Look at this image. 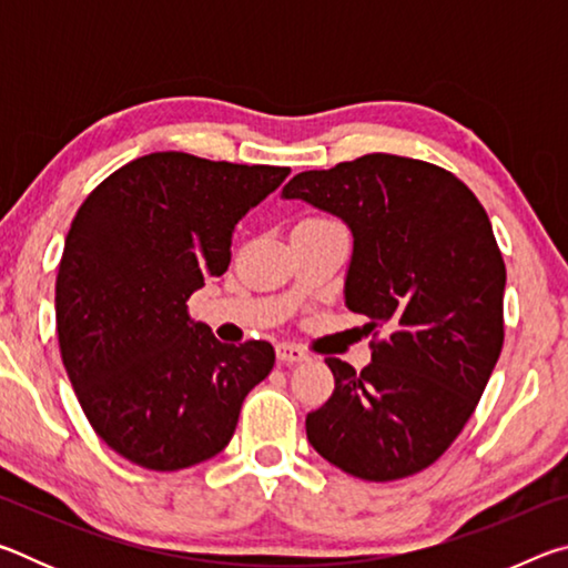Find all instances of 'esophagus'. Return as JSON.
Here are the masks:
<instances>
[{
	"label": "esophagus",
	"instance_id": "esophagus-1",
	"mask_svg": "<svg viewBox=\"0 0 568 568\" xmlns=\"http://www.w3.org/2000/svg\"><path fill=\"white\" fill-rule=\"evenodd\" d=\"M275 353H277V361H283V363L307 361V351H303L301 345H295V343H281L275 348Z\"/></svg>",
	"mask_w": 568,
	"mask_h": 568
}]
</instances>
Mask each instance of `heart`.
Masks as SVG:
<instances>
[{"label": "heart", "mask_w": 568, "mask_h": 568, "mask_svg": "<svg viewBox=\"0 0 568 568\" xmlns=\"http://www.w3.org/2000/svg\"><path fill=\"white\" fill-rule=\"evenodd\" d=\"M321 220H328V217H321Z\"/></svg>", "instance_id": "obj_1"}]
</instances>
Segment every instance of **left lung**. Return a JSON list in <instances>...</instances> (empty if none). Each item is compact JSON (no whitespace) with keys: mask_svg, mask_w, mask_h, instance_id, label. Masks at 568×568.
Instances as JSON below:
<instances>
[{"mask_svg":"<svg viewBox=\"0 0 568 568\" xmlns=\"http://www.w3.org/2000/svg\"><path fill=\"white\" fill-rule=\"evenodd\" d=\"M283 197L351 227L345 305L373 333L361 373L325 358L335 390L307 413V440L363 480L418 474L464 430L504 348L506 265L491 220L454 172L386 152L297 172Z\"/></svg>","mask_w":568,"mask_h":568,"instance_id":"obj_1","label":"left lung"}]
</instances>
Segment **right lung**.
I'll use <instances>...</instances> for the list:
<instances>
[{
    "label": "right lung",
    "instance_id": "obj_1",
    "mask_svg": "<svg viewBox=\"0 0 568 568\" xmlns=\"http://www.w3.org/2000/svg\"><path fill=\"white\" fill-rule=\"evenodd\" d=\"M291 168L152 152L77 210L54 285L60 353L94 434L150 470L220 454L273 371L267 341L220 343L190 295L230 265L237 220Z\"/></svg>",
    "mask_w": 568,
    "mask_h": 568
}]
</instances>
